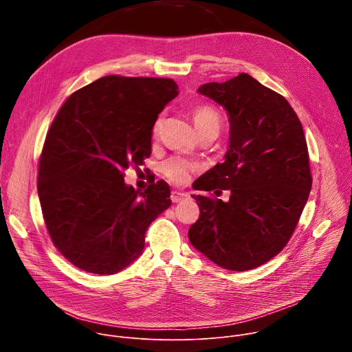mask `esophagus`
<instances>
[{"label": "esophagus", "mask_w": 352, "mask_h": 352, "mask_svg": "<svg viewBox=\"0 0 352 352\" xmlns=\"http://www.w3.org/2000/svg\"><path fill=\"white\" fill-rule=\"evenodd\" d=\"M189 195H188V192H181V190H173L171 192V200L174 204H179V202H182L184 199H186Z\"/></svg>", "instance_id": "esophagus-1"}]
</instances>
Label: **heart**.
Masks as SVG:
<instances>
[{
	"mask_svg": "<svg viewBox=\"0 0 352 352\" xmlns=\"http://www.w3.org/2000/svg\"><path fill=\"white\" fill-rule=\"evenodd\" d=\"M192 118L197 132H202L206 129H216L220 128V114L217 110L209 104H199L192 110ZM160 126V120H157L155 125V132H157ZM199 166L185 157L181 156H171L162 164L163 174L174 184H184L189 179L190 174Z\"/></svg>",
	"mask_w": 352,
	"mask_h": 352,
	"instance_id": "1",
	"label": "heart"
}]
</instances>
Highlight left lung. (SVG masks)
Here are the masks:
<instances>
[{"instance_id":"1","label":"left lung","mask_w":352,"mask_h":352,"mask_svg":"<svg viewBox=\"0 0 352 352\" xmlns=\"http://www.w3.org/2000/svg\"><path fill=\"white\" fill-rule=\"evenodd\" d=\"M197 91L227 111L230 142L224 162L199 177L195 189H228L230 199L192 195L200 216L189 241L223 269L259 267L288 243L311 192L302 124L281 94L248 74Z\"/></svg>"}]
</instances>
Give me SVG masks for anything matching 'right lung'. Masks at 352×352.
<instances>
[{"label": "right lung", "instance_id": "1", "mask_svg": "<svg viewBox=\"0 0 352 352\" xmlns=\"http://www.w3.org/2000/svg\"><path fill=\"white\" fill-rule=\"evenodd\" d=\"M178 96L173 79L110 75L72 93L45 136L37 192L60 252L93 274H116L144 248L147 227L171 206L170 186L124 181L150 156L157 116Z\"/></svg>", "mask_w": 352, "mask_h": 352}]
</instances>
